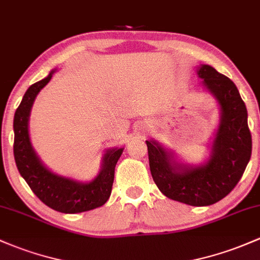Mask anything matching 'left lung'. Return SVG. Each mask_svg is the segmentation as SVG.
<instances>
[{"instance_id":"left-lung-1","label":"left lung","mask_w":260,"mask_h":260,"mask_svg":"<svg viewBox=\"0 0 260 260\" xmlns=\"http://www.w3.org/2000/svg\"><path fill=\"white\" fill-rule=\"evenodd\" d=\"M202 88L219 105V122L209 157L203 164L182 162L155 140H146L150 171L166 197L189 206H211L227 196L241 180L252 155L248 113L236 84L213 67L197 69Z\"/></svg>"}]
</instances>
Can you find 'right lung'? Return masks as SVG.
<instances>
[{"label":"right lung","instance_id":"add662e5","mask_svg":"<svg viewBox=\"0 0 260 260\" xmlns=\"http://www.w3.org/2000/svg\"><path fill=\"white\" fill-rule=\"evenodd\" d=\"M54 73L55 69H53L44 79L30 85L16 110L13 119V155L19 174L44 205L62 213H80L100 207L109 200L116 162L124 147L108 149L103 155L99 174L88 182L55 174L42 162L30 142L28 121L36 98Z\"/></svg>","mask_w":260,"mask_h":260}]
</instances>
